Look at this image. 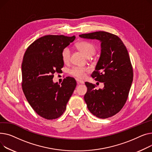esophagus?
<instances>
[{"instance_id": "esophagus-1", "label": "esophagus", "mask_w": 152, "mask_h": 152, "mask_svg": "<svg viewBox=\"0 0 152 152\" xmlns=\"http://www.w3.org/2000/svg\"><path fill=\"white\" fill-rule=\"evenodd\" d=\"M77 84H84L85 82L83 81H82V80H80L78 79H77Z\"/></svg>"}]
</instances>
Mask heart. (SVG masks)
Listing matches in <instances>:
<instances>
[{
    "instance_id": "obj_1",
    "label": "heart",
    "mask_w": 152,
    "mask_h": 152,
    "mask_svg": "<svg viewBox=\"0 0 152 152\" xmlns=\"http://www.w3.org/2000/svg\"><path fill=\"white\" fill-rule=\"evenodd\" d=\"M77 47L86 58H90L94 55L96 53V48L93 44L87 42H81L77 44ZM70 50L69 47H66L62 51L61 57L62 61L64 63L68 62L70 59ZM88 69L87 68L82 67H74L70 70V74L78 78H83L85 77V74L88 72Z\"/></svg>"
}]
</instances>
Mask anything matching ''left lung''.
I'll list each match as a JSON object with an SVG mask.
<instances>
[{"label":"left lung","mask_w":152,"mask_h":152,"mask_svg":"<svg viewBox=\"0 0 152 152\" xmlns=\"http://www.w3.org/2000/svg\"><path fill=\"white\" fill-rule=\"evenodd\" d=\"M85 39L101 42V54L91 77L103 82L102 89L85 82L87 92L84 99L90 112L100 118L117 113L125 104L133 80V72L128 50L117 35L98 31L79 35Z\"/></svg>","instance_id":"obj_1"}]
</instances>
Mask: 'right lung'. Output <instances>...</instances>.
<instances>
[{
    "label": "right lung",
    "mask_w": 152,
    "mask_h": 152,
    "mask_svg": "<svg viewBox=\"0 0 152 152\" xmlns=\"http://www.w3.org/2000/svg\"><path fill=\"white\" fill-rule=\"evenodd\" d=\"M75 39L63 35H45L26 50L21 65L22 87L29 104L40 117L53 120L63 114L77 85L72 77L60 85L53 78L64 66L61 53Z\"/></svg>",
    "instance_id": "right-lung-1"
}]
</instances>
